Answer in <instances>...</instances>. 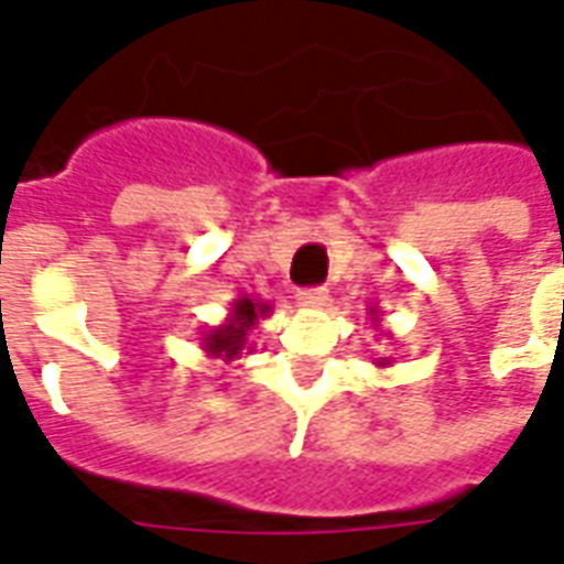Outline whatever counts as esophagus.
<instances>
[{
  "label": "esophagus",
  "mask_w": 564,
  "mask_h": 564,
  "mask_svg": "<svg viewBox=\"0 0 564 564\" xmlns=\"http://www.w3.org/2000/svg\"><path fill=\"white\" fill-rule=\"evenodd\" d=\"M326 302H329V290H326V286L299 290V307H323Z\"/></svg>",
  "instance_id": "esophagus-1"
}]
</instances>
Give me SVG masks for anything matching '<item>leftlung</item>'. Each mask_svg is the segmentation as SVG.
Returning <instances> with one entry per match:
<instances>
[{
	"instance_id": "obj_1",
	"label": "left lung",
	"mask_w": 564,
	"mask_h": 564,
	"mask_svg": "<svg viewBox=\"0 0 564 564\" xmlns=\"http://www.w3.org/2000/svg\"><path fill=\"white\" fill-rule=\"evenodd\" d=\"M368 319H371V326L378 329L380 319H378V311H375V307L368 311ZM375 366H378V368H390V366H392V359H387V356H383V359H375Z\"/></svg>"
}]
</instances>
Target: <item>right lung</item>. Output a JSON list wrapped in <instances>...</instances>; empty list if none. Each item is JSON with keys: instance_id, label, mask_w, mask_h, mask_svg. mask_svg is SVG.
Instances as JSON below:
<instances>
[{"instance_id": "obj_1", "label": "right lung", "mask_w": 564, "mask_h": 564, "mask_svg": "<svg viewBox=\"0 0 564 564\" xmlns=\"http://www.w3.org/2000/svg\"><path fill=\"white\" fill-rule=\"evenodd\" d=\"M269 302H259V299H250V295H238L220 326H210L198 338L202 350L214 356V359H223V362H235L241 356L253 354L250 332L257 329L259 319L269 317Z\"/></svg>"}]
</instances>
